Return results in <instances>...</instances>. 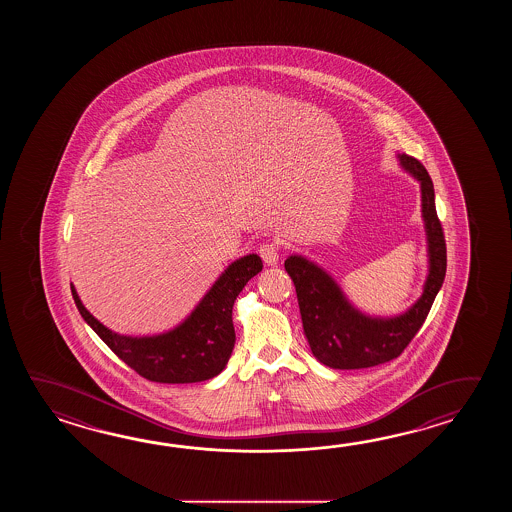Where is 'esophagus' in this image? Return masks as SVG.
Segmentation results:
<instances>
[{
  "instance_id": "1",
  "label": "esophagus",
  "mask_w": 512,
  "mask_h": 512,
  "mask_svg": "<svg viewBox=\"0 0 512 512\" xmlns=\"http://www.w3.org/2000/svg\"><path fill=\"white\" fill-rule=\"evenodd\" d=\"M258 252H260L261 260L265 261L267 265H274L280 258V247L274 241H265Z\"/></svg>"
}]
</instances>
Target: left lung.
Here are the masks:
<instances>
[{"label":"left lung","instance_id":"left-lung-1","mask_svg":"<svg viewBox=\"0 0 512 512\" xmlns=\"http://www.w3.org/2000/svg\"><path fill=\"white\" fill-rule=\"evenodd\" d=\"M399 161L421 183L428 261L421 298L404 315L373 318L362 315L340 291L335 280L313 261L289 256L285 271L296 287L304 333L316 360L333 370H360L397 359L425 324L446 272V243L435 212L434 183L425 166L412 155Z\"/></svg>","mask_w":512,"mask_h":512}]
</instances>
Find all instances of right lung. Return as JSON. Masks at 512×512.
Wrapping results in <instances>:
<instances>
[{
    "instance_id": "obj_1",
    "label": "right lung",
    "mask_w": 512,
    "mask_h": 512,
    "mask_svg": "<svg viewBox=\"0 0 512 512\" xmlns=\"http://www.w3.org/2000/svg\"><path fill=\"white\" fill-rule=\"evenodd\" d=\"M261 267L263 263L258 254H249L230 263L183 324L155 337L113 333L87 311L73 285L71 293L82 318L131 370L152 382L188 384L208 381L225 370L236 342L232 307L243 287Z\"/></svg>"
}]
</instances>
